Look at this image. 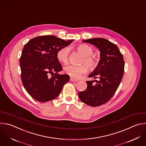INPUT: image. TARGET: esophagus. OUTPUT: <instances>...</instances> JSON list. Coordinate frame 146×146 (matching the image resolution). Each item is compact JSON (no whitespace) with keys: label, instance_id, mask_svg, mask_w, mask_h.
<instances>
[{"label":"esophagus","instance_id":"34e87169","mask_svg":"<svg viewBox=\"0 0 146 146\" xmlns=\"http://www.w3.org/2000/svg\"><path fill=\"white\" fill-rule=\"evenodd\" d=\"M70 81H71L72 82H77L78 80L77 79H75V78H74L71 77V78H70Z\"/></svg>","mask_w":146,"mask_h":146}]
</instances>
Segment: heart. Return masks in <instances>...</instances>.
<instances>
[{"mask_svg":"<svg viewBox=\"0 0 146 146\" xmlns=\"http://www.w3.org/2000/svg\"><path fill=\"white\" fill-rule=\"evenodd\" d=\"M76 48L78 52L84 56L81 64H85L87 66L85 65L81 66L68 65L64 68V70L66 74L72 78H77L88 72L87 67L89 70H94L99 66V59L93 55V48L88 44H80L76 46ZM69 54V48L68 46H65L58 50L57 52V58L60 62L66 64L68 62Z\"/></svg>","mask_w":146,"mask_h":146,"instance_id":"1","label":"heart"}]
</instances>
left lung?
Instances as JSON below:
<instances>
[{
	"label": "left lung",
	"mask_w": 146,
	"mask_h": 146,
	"mask_svg": "<svg viewBox=\"0 0 146 146\" xmlns=\"http://www.w3.org/2000/svg\"><path fill=\"white\" fill-rule=\"evenodd\" d=\"M98 47L100 51L98 67L88 77L99 81H86L87 88L78 93L80 99L92 107H98L111 100L117 90L124 72V61L116 44L102 38L83 40Z\"/></svg>",
	"instance_id": "left-lung-1"
}]
</instances>
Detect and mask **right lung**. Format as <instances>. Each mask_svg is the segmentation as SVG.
Returning a JSON list of instances; mask_svg holds the SVG:
<instances>
[{
	"mask_svg": "<svg viewBox=\"0 0 146 146\" xmlns=\"http://www.w3.org/2000/svg\"><path fill=\"white\" fill-rule=\"evenodd\" d=\"M73 40L66 41L54 35H42L25 44L19 61L21 80L34 99L39 102L54 99L64 84L69 81V75L57 74L62 68L57 58V52Z\"/></svg>",
	"mask_w": 146,
	"mask_h": 146,
	"instance_id": "obj_1",
	"label": "right lung"
}]
</instances>
